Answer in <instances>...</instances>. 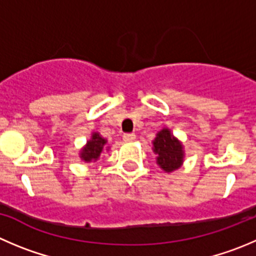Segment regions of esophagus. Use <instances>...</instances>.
<instances>
[{
  "label": "esophagus",
  "instance_id": "obj_1",
  "mask_svg": "<svg viewBox=\"0 0 256 256\" xmlns=\"http://www.w3.org/2000/svg\"><path fill=\"white\" fill-rule=\"evenodd\" d=\"M136 140V134L134 133H126V134H123V140L126 143L130 142H134Z\"/></svg>",
  "mask_w": 256,
  "mask_h": 256
}]
</instances>
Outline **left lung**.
<instances>
[{"instance_id":"left-lung-1","label":"left lung","mask_w":256,"mask_h":256,"mask_svg":"<svg viewBox=\"0 0 256 256\" xmlns=\"http://www.w3.org/2000/svg\"><path fill=\"white\" fill-rule=\"evenodd\" d=\"M152 150L156 154V163L166 174L176 171L184 164V144L167 126L156 134L152 140Z\"/></svg>"}]
</instances>
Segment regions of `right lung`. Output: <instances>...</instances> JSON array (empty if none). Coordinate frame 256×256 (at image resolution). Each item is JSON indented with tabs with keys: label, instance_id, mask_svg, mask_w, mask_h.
Returning a JSON list of instances; mask_svg holds the SVG:
<instances>
[{
	"label": "right lung",
	"instance_id": "obj_1",
	"mask_svg": "<svg viewBox=\"0 0 256 256\" xmlns=\"http://www.w3.org/2000/svg\"><path fill=\"white\" fill-rule=\"evenodd\" d=\"M109 148L110 147L108 146V140L102 137L99 132H93L84 147L80 148L79 157L85 163L96 162L103 153L108 152Z\"/></svg>",
	"mask_w": 256,
	"mask_h": 256
}]
</instances>
